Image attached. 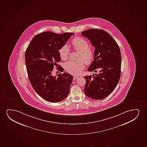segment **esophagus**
<instances>
[{
	"label": "esophagus",
	"mask_w": 147,
	"mask_h": 147,
	"mask_svg": "<svg viewBox=\"0 0 147 147\" xmlns=\"http://www.w3.org/2000/svg\"><path fill=\"white\" fill-rule=\"evenodd\" d=\"M79 77L78 76H74L73 77V80H75L77 79Z\"/></svg>",
	"instance_id": "34e87169"
}]
</instances>
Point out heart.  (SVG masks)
Listing matches in <instances>:
<instances>
[{"label":"heart","instance_id":"b5f03b06","mask_svg":"<svg viewBox=\"0 0 147 147\" xmlns=\"http://www.w3.org/2000/svg\"><path fill=\"white\" fill-rule=\"evenodd\" d=\"M73 47L75 50L79 52L78 61H69L65 63L64 68L67 72L71 74L78 75L84 68V63L90 64L94 57V52L92 48L89 47L87 40L81 37H76L72 40ZM60 58L64 61L66 60L70 54V49L67 44L63 45L59 50Z\"/></svg>","mask_w":147,"mask_h":147}]
</instances>
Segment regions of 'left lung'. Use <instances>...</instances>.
Returning a JSON list of instances; mask_svg holds the SVG:
<instances>
[{"label": "left lung", "mask_w": 147, "mask_h": 147, "mask_svg": "<svg viewBox=\"0 0 147 147\" xmlns=\"http://www.w3.org/2000/svg\"><path fill=\"white\" fill-rule=\"evenodd\" d=\"M95 48L94 61L87 71L97 72L93 76L87 75L84 92L87 97L102 100L116 88L121 76V54L116 41L106 31L90 29L82 32Z\"/></svg>", "instance_id": "left-lung-1"}]
</instances>
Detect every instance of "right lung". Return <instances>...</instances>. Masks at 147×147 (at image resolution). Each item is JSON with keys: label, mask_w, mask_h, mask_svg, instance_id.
<instances>
[{"label": "right lung", "mask_w": 147, "mask_h": 147, "mask_svg": "<svg viewBox=\"0 0 147 147\" xmlns=\"http://www.w3.org/2000/svg\"><path fill=\"white\" fill-rule=\"evenodd\" d=\"M74 34L69 32L59 34L51 31L41 33L33 38L26 50L29 80L37 93L46 101L57 103L68 95L72 76L64 72L54 76L52 72L54 66H58V62L61 61L59 49ZM62 69L61 67L59 70Z\"/></svg>", "instance_id": "add662e5"}]
</instances>
